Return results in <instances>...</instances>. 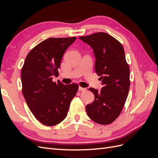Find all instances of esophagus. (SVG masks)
Here are the masks:
<instances>
[{
  "mask_svg": "<svg viewBox=\"0 0 158 158\" xmlns=\"http://www.w3.org/2000/svg\"><path fill=\"white\" fill-rule=\"evenodd\" d=\"M78 90L80 91V92H83V91H85V90H86V88H82V87H79V88H78Z\"/></svg>",
  "mask_w": 158,
  "mask_h": 158,
  "instance_id": "34e87169",
  "label": "esophagus"
}]
</instances>
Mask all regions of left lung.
Returning a JSON list of instances; mask_svg holds the SVG:
<instances>
[{
  "instance_id": "1",
  "label": "left lung",
  "mask_w": 158,
  "mask_h": 158,
  "mask_svg": "<svg viewBox=\"0 0 158 158\" xmlns=\"http://www.w3.org/2000/svg\"><path fill=\"white\" fill-rule=\"evenodd\" d=\"M92 47L95 58V70L101 76V91L89 88L94 101L88 104V117L100 125L112 123L121 114L130 88V69L122 44L108 33L98 32L79 37Z\"/></svg>"
}]
</instances>
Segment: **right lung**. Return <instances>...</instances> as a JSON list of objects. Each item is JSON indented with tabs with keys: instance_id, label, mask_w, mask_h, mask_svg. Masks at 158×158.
<instances>
[{
	"instance_id": "right-lung-1",
	"label": "right lung",
	"mask_w": 158,
	"mask_h": 158,
	"mask_svg": "<svg viewBox=\"0 0 158 158\" xmlns=\"http://www.w3.org/2000/svg\"><path fill=\"white\" fill-rule=\"evenodd\" d=\"M76 37L49 38L32 49L22 69V94L35 117L46 126L58 125L66 118L72 99L78 89L76 84L54 82L65 51Z\"/></svg>"
}]
</instances>
